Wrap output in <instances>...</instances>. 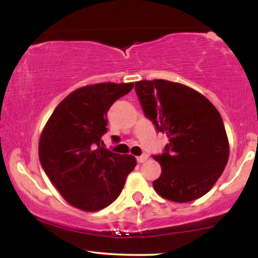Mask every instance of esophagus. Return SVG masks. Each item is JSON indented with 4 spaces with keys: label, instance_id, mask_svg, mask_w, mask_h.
<instances>
[{
    "label": "esophagus",
    "instance_id": "obj_1",
    "mask_svg": "<svg viewBox=\"0 0 258 258\" xmlns=\"http://www.w3.org/2000/svg\"><path fill=\"white\" fill-rule=\"evenodd\" d=\"M147 160H148L147 154H143V155H141V156L137 157V162H139V163H143V162H146Z\"/></svg>",
    "mask_w": 258,
    "mask_h": 258
}]
</instances>
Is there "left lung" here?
I'll return each mask as SVG.
<instances>
[{
  "label": "left lung",
  "instance_id": "left-lung-1",
  "mask_svg": "<svg viewBox=\"0 0 258 258\" xmlns=\"http://www.w3.org/2000/svg\"><path fill=\"white\" fill-rule=\"evenodd\" d=\"M135 90L146 117L169 139L163 153L153 156L162 167L154 189L163 199L178 203L206 195L229 158L220 112L203 95L181 83L140 81Z\"/></svg>",
  "mask_w": 258,
  "mask_h": 258
}]
</instances>
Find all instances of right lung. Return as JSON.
<instances>
[{"label": "right lung", "mask_w": 258, "mask_h": 258, "mask_svg": "<svg viewBox=\"0 0 258 258\" xmlns=\"http://www.w3.org/2000/svg\"><path fill=\"white\" fill-rule=\"evenodd\" d=\"M134 83L80 88L59 103L42 132L38 156L67 202L83 211L104 209L117 199L136 158L105 149L107 112Z\"/></svg>", "instance_id": "add662e5"}]
</instances>
